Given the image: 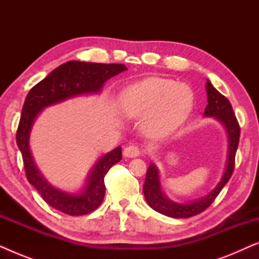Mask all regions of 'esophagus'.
Segmentation results:
<instances>
[{
    "label": "esophagus",
    "instance_id": "obj_1",
    "mask_svg": "<svg viewBox=\"0 0 259 259\" xmlns=\"http://www.w3.org/2000/svg\"><path fill=\"white\" fill-rule=\"evenodd\" d=\"M122 154L125 158H136L140 155V150L138 146H133V145H131V146H127L125 150H123Z\"/></svg>",
    "mask_w": 259,
    "mask_h": 259
}]
</instances>
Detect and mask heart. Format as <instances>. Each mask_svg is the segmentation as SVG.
<instances>
[{"instance_id":"b5f03b06","label":"heart","mask_w":259,"mask_h":259,"mask_svg":"<svg viewBox=\"0 0 259 259\" xmlns=\"http://www.w3.org/2000/svg\"><path fill=\"white\" fill-rule=\"evenodd\" d=\"M193 101V92L187 84L165 77L138 81L121 94L122 112L128 118H141V131L150 138L175 133L189 118Z\"/></svg>"}]
</instances>
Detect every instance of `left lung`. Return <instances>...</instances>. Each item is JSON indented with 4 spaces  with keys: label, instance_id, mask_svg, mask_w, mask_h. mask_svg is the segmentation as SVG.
<instances>
[{
    "label": "left lung",
    "instance_id": "left-lung-1",
    "mask_svg": "<svg viewBox=\"0 0 259 259\" xmlns=\"http://www.w3.org/2000/svg\"><path fill=\"white\" fill-rule=\"evenodd\" d=\"M206 94L207 106L205 108V118H213L224 126L228 134V158H226L225 169L217 185L206 196L198 198L186 203H177L167 198L161 189L160 175L159 169L153 162L148 166L143 191L147 204L159 213L167 215L171 218H190L199 214L213 203L215 197L218 196L223 187L226 185L231 178L233 167H235V155L239 143V125L236 115L233 114L232 106L224 95L219 93L212 86L210 80L206 81Z\"/></svg>",
    "mask_w": 259,
    "mask_h": 259
}]
</instances>
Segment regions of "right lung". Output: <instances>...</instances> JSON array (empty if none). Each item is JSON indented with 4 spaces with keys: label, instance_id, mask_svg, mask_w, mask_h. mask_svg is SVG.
Instances as JSON below:
<instances>
[{
    "label": "right lung",
    "instance_id": "right-lung-1",
    "mask_svg": "<svg viewBox=\"0 0 259 259\" xmlns=\"http://www.w3.org/2000/svg\"><path fill=\"white\" fill-rule=\"evenodd\" d=\"M126 69L123 65L116 63L68 61L49 73L27 95L16 133V143L22 153L27 179L46 203L63 213L82 215L100 206L105 197V176L113 165L121 160V147H115L98 159L88 173L82 189L76 192L63 191L53 186L34 161L29 141L35 120L49 106L81 95L101 93L106 81Z\"/></svg>",
    "mask_w": 259,
    "mask_h": 259
}]
</instances>
